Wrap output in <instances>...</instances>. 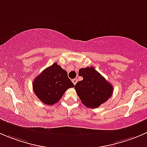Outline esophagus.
I'll return each instance as SVG.
<instances>
[{
    "label": "esophagus",
    "mask_w": 147,
    "mask_h": 147,
    "mask_svg": "<svg viewBox=\"0 0 147 147\" xmlns=\"http://www.w3.org/2000/svg\"><path fill=\"white\" fill-rule=\"evenodd\" d=\"M72 82H73V84L75 85V84H76V83L78 82V79H76V78H75V79L72 80Z\"/></svg>",
    "instance_id": "34e87169"
}]
</instances>
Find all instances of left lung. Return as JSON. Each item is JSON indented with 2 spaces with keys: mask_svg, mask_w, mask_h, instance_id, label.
Instances as JSON below:
<instances>
[{
  "mask_svg": "<svg viewBox=\"0 0 147 147\" xmlns=\"http://www.w3.org/2000/svg\"><path fill=\"white\" fill-rule=\"evenodd\" d=\"M83 80L75 86L83 105L89 108H97L108 100L113 92V87L93 67L79 69Z\"/></svg>",
  "mask_w": 147,
  "mask_h": 147,
  "instance_id": "8db88e82",
  "label": "left lung"
}]
</instances>
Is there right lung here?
<instances>
[{
    "mask_svg": "<svg viewBox=\"0 0 147 147\" xmlns=\"http://www.w3.org/2000/svg\"><path fill=\"white\" fill-rule=\"evenodd\" d=\"M75 87L67 72L56 63L42 71L32 82L33 91L42 103L53 105L61 99L67 89Z\"/></svg>",
    "mask_w": 147,
    "mask_h": 147,
    "instance_id": "add662e5",
    "label": "right lung"
}]
</instances>
